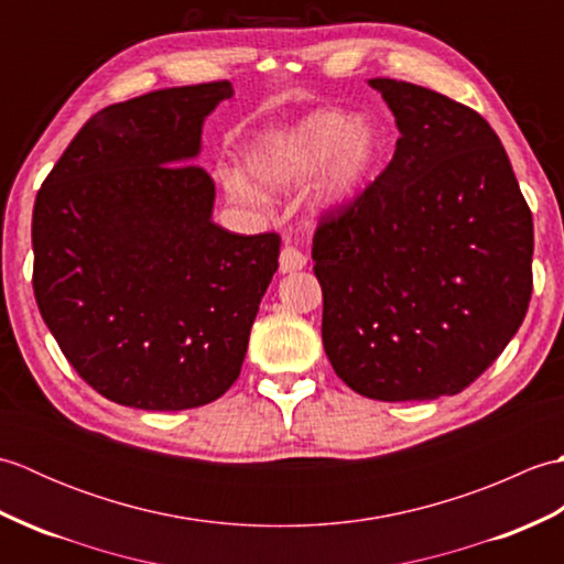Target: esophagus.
I'll return each mask as SVG.
<instances>
[{"label": "esophagus", "mask_w": 564, "mask_h": 564, "mask_svg": "<svg viewBox=\"0 0 564 564\" xmlns=\"http://www.w3.org/2000/svg\"><path fill=\"white\" fill-rule=\"evenodd\" d=\"M307 263L305 254L297 247H283L281 257H279V271L281 273H293V271H301Z\"/></svg>", "instance_id": "1"}]
</instances>
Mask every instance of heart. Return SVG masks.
<instances>
[{
    "label": "heart",
    "mask_w": 564,
    "mask_h": 564,
    "mask_svg": "<svg viewBox=\"0 0 564 564\" xmlns=\"http://www.w3.org/2000/svg\"><path fill=\"white\" fill-rule=\"evenodd\" d=\"M382 152L386 138L373 118L325 109L263 135L249 152L247 172L263 191H283L303 184L319 170L310 200L322 213H344L364 198ZM223 184L227 196L245 206L263 200L261 191L242 174H225Z\"/></svg>",
    "instance_id": "1"
}]
</instances>
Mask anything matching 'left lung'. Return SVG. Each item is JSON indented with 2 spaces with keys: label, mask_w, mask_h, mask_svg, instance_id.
<instances>
[{
  "label": "left lung",
  "mask_w": 564,
  "mask_h": 564,
  "mask_svg": "<svg viewBox=\"0 0 564 564\" xmlns=\"http://www.w3.org/2000/svg\"><path fill=\"white\" fill-rule=\"evenodd\" d=\"M400 130L392 162L313 239L322 344L370 400L458 394L529 310L533 218L480 113L438 91L368 79Z\"/></svg>",
  "instance_id": "obj_1"
}]
</instances>
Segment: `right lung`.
<instances>
[{"instance_id": "obj_1", "label": "right lung", "mask_w": 564, "mask_h": 564, "mask_svg": "<svg viewBox=\"0 0 564 564\" xmlns=\"http://www.w3.org/2000/svg\"><path fill=\"white\" fill-rule=\"evenodd\" d=\"M230 82L142 94L91 116L33 206V293L72 368L116 404L178 412L237 380L281 237L213 223L194 162Z\"/></svg>"}]
</instances>
